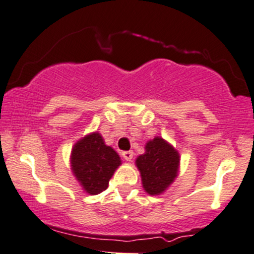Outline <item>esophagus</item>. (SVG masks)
<instances>
[{
	"instance_id": "1",
	"label": "esophagus",
	"mask_w": 254,
	"mask_h": 254,
	"mask_svg": "<svg viewBox=\"0 0 254 254\" xmlns=\"http://www.w3.org/2000/svg\"><path fill=\"white\" fill-rule=\"evenodd\" d=\"M122 156H123V158L125 160L130 162V160L133 158V152L131 150L130 151H123V152H122Z\"/></svg>"
}]
</instances>
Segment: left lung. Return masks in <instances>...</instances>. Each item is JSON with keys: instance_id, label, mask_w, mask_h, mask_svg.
<instances>
[{"instance_id": "8db88e82", "label": "left lung", "mask_w": 254, "mask_h": 254, "mask_svg": "<svg viewBox=\"0 0 254 254\" xmlns=\"http://www.w3.org/2000/svg\"><path fill=\"white\" fill-rule=\"evenodd\" d=\"M179 152L164 138L157 136L147 140L145 152L136 158L143 189L150 195H159L168 190L179 172Z\"/></svg>"}]
</instances>
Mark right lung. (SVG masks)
Returning a JSON list of instances; mask_svg holds the SVG:
<instances>
[{"label": "right lung", "instance_id": "right-lung-1", "mask_svg": "<svg viewBox=\"0 0 254 254\" xmlns=\"http://www.w3.org/2000/svg\"><path fill=\"white\" fill-rule=\"evenodd\" d=\"M71 171L85 193L95 195L107 190L109 181L122 164L118 153L105 144L101 133L86 134L72 146Z\"/></svg>", "mask_w": 254, "mask_h": 254}]
</instances>
